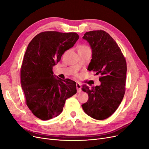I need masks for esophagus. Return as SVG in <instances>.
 I'll return each instance as SVG.
<instances>
[{"instance_id":"34e87169","label":"esophagus","mask_w":149,"mask_h":149,"mask_svg":"<svg viewBox=\"0 0 149 149\" xmlns=\"http://www.w3.org/2000/svg\"><path fill=\"white\" fill-rule=\"evenodd\" d=\"M76 86H77V91H78V93L81 92V86L80 84L79 83H76Z\"/></svg>"}]
</instances>
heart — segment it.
<instances>
[{"label": "heart", "mask_w": 149, "mask_h": 149, "mask_svg": "<svg viewBox=\"0 0 149 149\" xmlns=\"http://www.w3.org/2000/svg\"><path fill=\"white\" fill-rule=\"evenodd\" d=\"M89 49V48L87 46H86V45H81V46H80L79 50H84V49Z\"/></svg>", "instance_id": "heart-1"}]
</instances>
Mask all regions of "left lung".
Instances as JSON below:
<instances>
[{
  "instance_id": "left-lung-1",
  "label": "left lung",
  "mask_w": 149,
  "mask_h": 149,
  "mask_svg": "<svg viewBox=\"0 0 149 149\" xmlns=\"http://www.w3.org/2000/svg\"><path fill=\"white\" fill-rule=\"evenodd\" d=\"M92 49V59L88 70L100 75V86L81 89L88 94V101L81 105L90 117L105 119L118 109L125 92L127 63L118 44L107 32L90 31L84 35Z\"/></svg>"
}]
</instances>
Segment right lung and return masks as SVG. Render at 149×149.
Returning <instances> with one entry per match:
<instances>
[{
	"mask_svg": "<svg viewBox=\"0 0 149 149\" xmlns=\"http://www.w3.org/2000/svg\"><path fill=\"white\" fill-rule=\"evenodd\" d=\"M79 38L74 32L43 31L28 45L21 68V83L30 110L47 120L63 111L66 100L77 93L75 81L54 75L53 67Z\"/></svg>",
	"mask_w": 149,
	"mask_h": 149,
	"instance_id": "add662e5",
	"label": "right lung"
}]
</instances>
